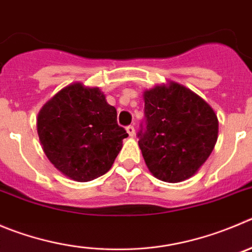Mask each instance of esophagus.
<instances>
[{
  "instance_id": "obj_1",
  "label": "esophagus",
  "mask_w": 252,
  "mask_h": 252,
  "mask_svg": "<svg viewBox=\"0 0 252 252\" xmlns=\"http://www.w3.org/2000/svg\"><path fill=\"white\" fill-rule=\"evenodd\" d=\"M126 133L129 134V137H134V134H135V128L133 126H126Z\"/></svg>"
}]
</instances>
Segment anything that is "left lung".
I'll list each match as a JSON object with an SVG mask.
<instances>
[{
  "instance_id": "8db88e82",
  "label": "left lung",
  "mask_w": 252,
  "mask_h": 252,
  "mask_svg": "<svg viewBox=\"0 0 252 252\" xmlns=\"http://www.w3.org/2000/svg\"><path fill=\"white\" fill-rule=\"evenodd\" d=\"M140 150L150 173L166 183L194 175L218 140L219 122L213 108L178 83L144 92Z\"/></svg>"
}]
</instances>
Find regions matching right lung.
Returning a JSON list of instances; mask_svg holds the SVG:
<instances>
[{"mask_svg": "<svg viewBox=\"0 0 252 252\" xmlns=\"http://www.w3.org/2000/svg\"><path fill=\"white\" fill-rule=\"evenodd\" d=\"M37 131L49 161L76 182L107 173L128 137L99 88L81 83L65 87L43 105Z\"/></svg>", "mask_w": 252, "mask_h": 252, "instance_id": "obj_1", "label": "right lung"}]
</instances>
